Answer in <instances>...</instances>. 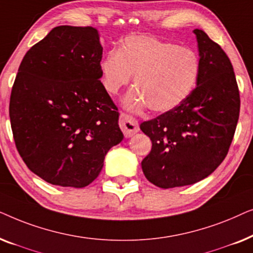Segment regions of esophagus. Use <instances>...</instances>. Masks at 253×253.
I'll return each mask as SVG.
<instances>
[{
    "label": "esophagus",
    "mask_w": 253,
    "mask_h": 253,
    "mask_svg": "<svg viewBox=\"0 0 253 253\" xmlns=\"http://www.w3.org/2000/svg\"><path fill=\"white\" fill-rule=\"evenodd\" d=\"M120 126L122 129L124 136L126 138L132 137L134 133L138 132L139 126L136 119H133L131 115H127L126 113H121L120 115Z\"/></svg>",
    "instance_id": "1"
}]
</instances>
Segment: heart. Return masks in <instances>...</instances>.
Instances as JSON below:
<instances>
[{"instance_id":"b5f03b06","label":"heart","mask_w":253,"mask_h":253,"mask_svg":"<svg viewBox=\"0 0 253 253\" xmlns=\"http://www.w3.org/2000/svg\"><path fill=\"white\" fill-rule=\"evenodd\" d=\"M103 88L116 94L134 75L137 86L124 105L131 110L148 106L154 113L176 108L189 98L200 75L198 54L158 38L131 34L117 50H110L99 65Z\"/></svg>"}]
</instances>
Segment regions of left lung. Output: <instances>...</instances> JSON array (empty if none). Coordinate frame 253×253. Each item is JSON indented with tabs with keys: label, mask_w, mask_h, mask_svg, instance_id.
<instances>
[{
	"label": "left lung",
	"mask_w": 253,
	"mask_h": 253,
	"mask_svg": "<svg viewBox=\"0 0 253 253\" xmlns=\"http://www.w3.org/2000/svg\"><path fill=\"white\" fill-rule=\"evenodd\" d=\"M197 87L176 108L145 121L140 130L152 150L141 161L148 181L162 189L190 185L212 174L224 160L240 116V91L231 62L202 30Z\"/></svg>",
	"instance_id": "1"
}]
</instances>
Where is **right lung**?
<instances>
[{
  "label": "right lung",
  "instance_id": "right-lung-1",
  "mask_svg": "<svg viewBox=\"0 0 253 253\" xmlns=\"http://www.w3.org/2000/svg\"><path fill=\"white\" fill-rule=\"evenodd\" d=\"M102 47L92 26L54 27L30 48L10 95L23 161L54 185L84 188L121 143L117 107L100 81Z\"/></svg>",
  "mask_w": 253,
  "mask_h": 253
}]
</instances>
